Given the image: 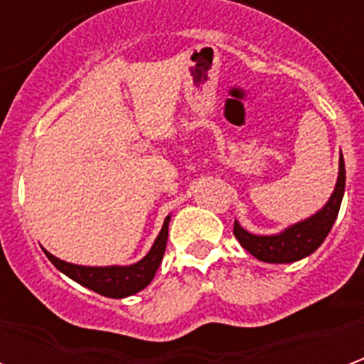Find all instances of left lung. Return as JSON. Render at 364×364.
<instances>
[{
	"mask_svg": "<svg viewBox=\"0 0 364 364\" xmlns=\"http://www.w3.org/2000/svg\"><path fill=\"white\" fill-rule=\"evenodd\" d=\"M345 193V164L343 158L339 159V177L333 195L328 200V205L320 213L314 214L312 218L298 222L282 234L277 236H253L245 232L237 222H234V236L237 242L244 245L253 257L265 263H292L314 253L321 245L333 226V222L341 206V198Z\"/></svg>",
	"mask_w": 364,
	"mask_h": 364,
	"instance_id": "obj_1",
	"label": "left lung"
}]
</instances>
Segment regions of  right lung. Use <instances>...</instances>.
<instances>
[{
    "label": "right lung",
    "mask_w": 364,
    "mask_h": 364,
    "mask_svg": "<svg viewBox=\"0 0 364 364\" xmlns=\"http://www.w3.org/2000/svg\"><path fill=\"white\" fill-rule=\"evenodd\" d=\"M167 226H169V216L164 222V228L156 237L151 250L142 261L128 267H82V265H72L66 261L54 257L52 253H46V257L52 261V265L60 269L62 273L68 274L70 279L80 282L87 289L95 290L99 294L109 298H124L136 294L138 290L146 289L158 271L159 263L164 259L167 244Z\"/></svg>",
    "instance_id": "add662e5"
}]
</instances>
